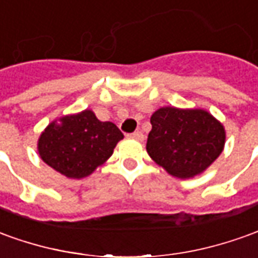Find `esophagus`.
Here are the masks:
<instances>
[{
	"mask_svg": "<svg viewBox=\"0 0 258 258\" xmlns=\"http://www.w3.org/2000/svg\"><path fill=\"white\" fill-rule=\"evenodd\" d=\"M131 138H134V140H138V141H142L144 140V134H142L141 131H135L133 134H130Z\"/></svg>",
	"mask_w": 258,
	"mask_h": 258,
	"instance_id": "esophagus-1",
	"label": "esophagus"
}]
</instances>
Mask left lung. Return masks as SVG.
I'll list each match as a JSON object with an SVG mask.
<instances>
[{
	"label": "left lung",
	"instance_id": "8db88e82",
	"mask_svg": "<svg viewBox=\"0 0 258 258\" xmlns=\"http://www.w3.org/2000/svg\"><path fill=\"white\" fill-rule=\"evenodd\" d=\"M149 156L172 176L194 177L221 155L225 130L208 111L162 107L151 117Z\"/></svg>",
	"mask_w": 258,
	"mask_h": 258
}]
</instances>
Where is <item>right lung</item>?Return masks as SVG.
<instances>
[{"instance_id":"right-lung-1","label":"right lung","mask_w":258,"mask_h":258,"mask_svg":"<svg viewBox=\"0 0 258 258\" xmlns=\"http://www.w3.org/2000/svg\"><path fill=\"white\" fill-rule=\"evenodd\" d=\"M123 137L116 124L100 121L93 111L84 110L48 124L37 148L54 170L70 179H82L110 158Z\"/></svg>"}]
</instances>
